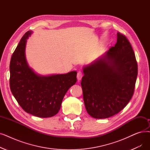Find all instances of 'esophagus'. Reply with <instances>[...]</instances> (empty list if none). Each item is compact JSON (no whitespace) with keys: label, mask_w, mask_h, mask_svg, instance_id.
Wrapping results in <instances>:
<instances>
[{"label":"esophagus","mask_w":150,"mask_h":150,"mask_svg":"<svg viewBox=\"0 0 150 150\" xmlns=\"http://www.w3.org/2000/svg\"><path fill=\"white\" fill-rule=\"evenodd\" d=\"M83 73L82 72V71L81 70H79L77 72V75H76V77H77V79L79 80H80L81 79V78L83 77Z\"/></svg>","instance_id":"esophagus-1"}]
</instances>
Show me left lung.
I'll return each instance as SVG.
<instances>
[{
  "label": "left lung",
  "instance_id": "left-lung-1",
  "mask_svg": "<svg viewBox=\"0 0 150 150\" xmlns=\"http://www.w3.org/2000/svg\"><path fill=\"white\" fill-rule=\"evenodd\" d=\"M83 72L81 85L88 113L103 119L121 111L134 94L138 74L135 53L126 37L118 32L115 47L84 67Z\"/></svg>",
  "mask_w": 150,
  "mask_h": 150
}]
</instances>
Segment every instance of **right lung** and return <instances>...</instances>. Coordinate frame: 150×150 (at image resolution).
Instances as JSON below:
<instances>
[{
    "mask_svg": "<svg viewBox=\"0 0 150 150\" xmlns=\"http://www.w3.org/2000/svg\"><path fill=\"white\" fill-rule=\"evenodd\" d=\"M32 31L25 32L12 54L10 64V87L19 105L32 115L48 118L59 111L64 97L76 81V71L42 76L28 65L25 57L26 39Z\"/></svg>",
    "mask_w": 150,
    "mask_h": 150,
    "instance_id": "right-lung-1",
    "label": "right lung"
}]
</instances>
